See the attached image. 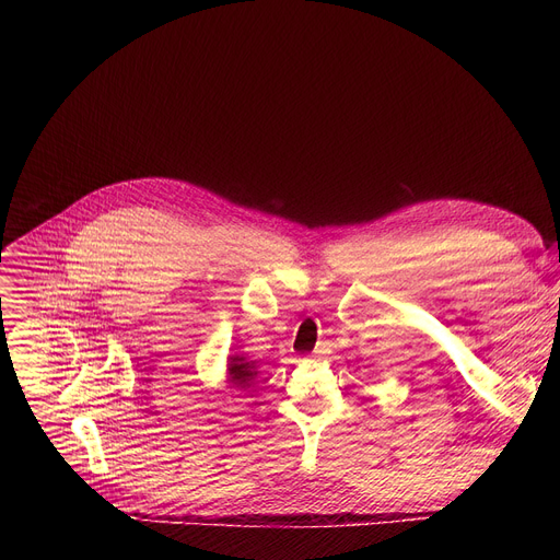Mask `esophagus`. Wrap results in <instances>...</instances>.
<instances>
[{"label":"esophagus","mask_w":560,"mask_h":560,"mask_svg":"<svg viewBox=\"0 0 560 560\" xmlns=\"http://www.w3.org/2000/svg\"><path fill=\"white\" fill-rule=\"evenodd\" d=\"M322 354H327V349L325 347H317L315 349V357H322Z\"/></svg>","instance_id":"1"}]
</instances>
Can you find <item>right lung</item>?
<instances>
[{"instance_id":"right-lung-1","label":"right lung","mask_w":560,"mask_h":560,"mask_svg":"<svg viewBox=\"0 0 560 560\" xmlns=\"http://www.w3.org/2000/svg\"><path fill=\"white\" fill-rule=\"evenodd\" d=\"M226 374H229V384L235 388H247L249 381L258 374L256 372V363L247 361L245 357H229V365H226Z\"/></svg>"}]
</instances>
